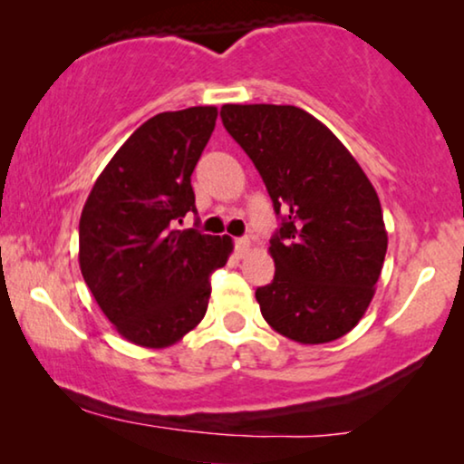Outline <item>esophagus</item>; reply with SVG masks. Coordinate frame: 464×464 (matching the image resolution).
<instances>
[{
    "instance_id": "obj_1",
    "label": "esophagus",
    "mask_w": 464,
    "mask_h": 464,
    "mask_svg": "<svg viewBox=\"0 0 464 464\" xmlns=\"http://www.w3.org/2000/svg\"><path fill=\"white\" fill-rule=\"evenodd\" d=\"M234 245H237V253H238L240 257H245L246 253H249V249H251V240L246 238V237L237 238V240H234Z\"/></svg>"
}]
</instances>
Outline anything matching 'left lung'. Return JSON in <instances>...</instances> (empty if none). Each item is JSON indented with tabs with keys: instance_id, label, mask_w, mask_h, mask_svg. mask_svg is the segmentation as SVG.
Instances as JSON below:
<instances>
[{
	"instance_id": "left-lung-1",
	"label": "left lung",
	"mask_w": 464,
	"mask_h": 464,
	"mask_svg": "<svg viewBox=\"0 0 464 464\" xmlns=\"http://www.w3.org/2000/svg\"><path fill=\"white\" fill-rule=\"evenodd\" d=\"M221 122L283 213L268 249L275 278L256 291L262 316L300 344L342 338L370 306L389 245L372 181L340 139L295 105H224Z\"/></svg>"
}]
</instances>
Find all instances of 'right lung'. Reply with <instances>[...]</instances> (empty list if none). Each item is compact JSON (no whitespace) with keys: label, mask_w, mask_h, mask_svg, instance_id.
<instances>
[{"label":"right lung","mask_w":464,"mask_h":464,"mask_svg":"<svg viewBox=\"0 0 464 464\" xmlns=\"http://www.w3.org/2000/svg\"><path fill=\"white\" fill-rule=\"evenodd\" d=\"M218 107L164 111L126 139L88 194L80 270L103 314L132 344L164 348L198 325L230 237L177 230L196 211L192 177Z\"/></svg>","instance_id":"1"}]
</instances>
